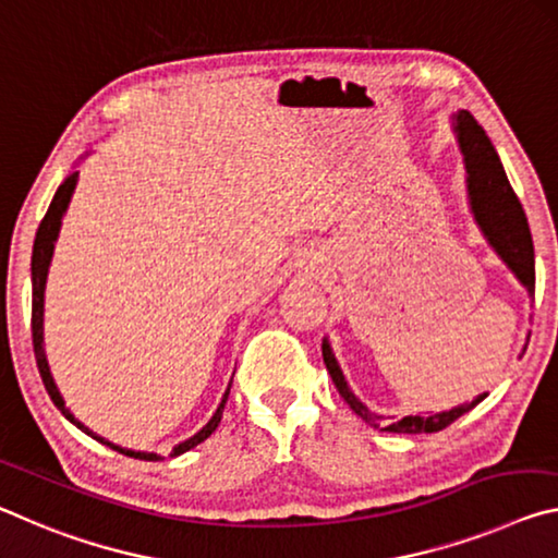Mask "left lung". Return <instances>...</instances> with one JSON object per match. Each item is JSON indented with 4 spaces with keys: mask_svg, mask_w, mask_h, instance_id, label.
<instances>
[{
    "mask_svg": "<svg viewBox=\"0 0 558 558\" xmlns=\"http://www.w3.org/2000/svg\"><path fill=\"white\" fill-rule=\"evenodd\" d=\"M454 131H458V141L464 155V166H468V187H470V203L472 213L477 217L482 232L495 246V252L507 262V267L517 274L519 281L529 289V294H534L536 284V269H534V242L532 232H529L526 215L522 209V203L514 190H511L509 180L501 168L499 155L495 145L489 143L487 133L482 131V125L474 121L468 111H460L454 116ZM326 371L331 373L333 386L339 388L341 398L351 405V410L365 423L383 433H403V435H417V433H440L447 425H452L460 415L470 413V410L482 403L485 396H477L472 403L458 405L447 413L435 415H405L400 420H388L383 415L371 413L359 398L353 396L351 388L345 386V378L336 363L331 345L324 341L322 345Z\"/></svg>",
    "mask_w": 558,
    "mask_h": 558,
    "instance_id": "8db88e82",
    "label": "left lung"
}]
</instances>
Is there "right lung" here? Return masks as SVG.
<instances>
[{
    "instance_id": "right-lung-1",
    "label": "right lung",
    "mask_w": 558,
    "mask_h": 558,
    "mask_svg": "<svg viewBox=\"0 0 558 558\" xmlns=\"http://www.w3.org/2000/svg\"><path fill=\"white\" fill-rule=\"evenodd\" d=\"M76 178H78V172H73L71 178L63 180V185L57 190V195H53L51 205H49V209H47V215H44L39 230H36V240H34V252H32V343H34L36 368H39V376H41V380H44V388H47L49 398L53 400V405H57V408L61 410V415L66 417V420H71V423L76 425L78 430H84L86 435H90V437H94V440H98V442L113 447L116 452L128 454V458L155 462V460H160V454H155V452H133V450H123V447H118V445H113V442L104 440V437H98L96 433H90L86 425H81L78 420L71 415V410H69L66 405H63V398L59 396V390H57V386H53V378H51V373H49L47 355H44V345H41V343H44V287H47V271H49V262H51V254H53V242H57V236H59L61 217H63V213H66V207H69L71 193H73V187H76ZM227 398H230V388H227L222 403H219V408H217V413L213 415V420H209V423H207L197 435L190 437V440L180 442L178 447H172L170 458H175V454H182V452L193 450L195 445L207 440V437L217 430L219 420H222V410H225Z\"/></svg>"
}]
</instances>
